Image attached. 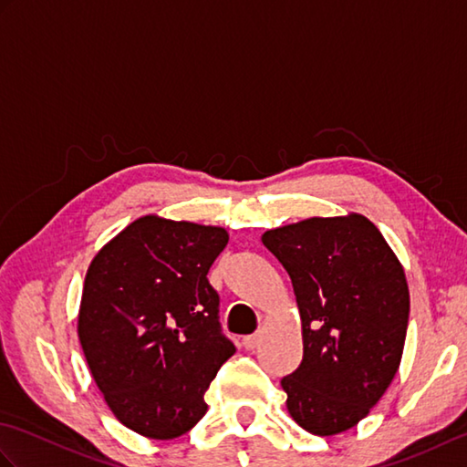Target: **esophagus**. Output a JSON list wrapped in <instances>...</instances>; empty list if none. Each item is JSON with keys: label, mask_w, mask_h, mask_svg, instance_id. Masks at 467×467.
I'll return each instance as SVG.
<instances>
[{"label": "esophagus", "mask_w": 467, "mask_h": 467, "mask_svg": "<svg viewBox=\"0 0 467 467\" xmlns=\"http://www.w3.org/2000/svg\"><path fill=\"white\" fill-rule=\"evenodd\" d=\"M261 343H263V331H256V333H253V335H246L244 339H243L244 349H249V351L256 349V347H259Z\"/></svg>", "instance_id": "34e87169"}]
</instances>
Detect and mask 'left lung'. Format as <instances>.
<instances>
[{
    "mask_svg": "<svg viewBox=\"0 0 467 467\" xmlns=\"http://www.w3.org/2000/svg\"><path fill=\"white\" fill-rule=\"evenodd\" d=\"M263 244L289 273L303 361L281 379L305 431L355 428L400 369L410 319L403 266L369 218L351 213L273 228Z\"/></svg>",
    "mask_w": 467,
    "mask_h": 467,
    "instance_id": "1",
    "label": "left lung"
}]
</instances>
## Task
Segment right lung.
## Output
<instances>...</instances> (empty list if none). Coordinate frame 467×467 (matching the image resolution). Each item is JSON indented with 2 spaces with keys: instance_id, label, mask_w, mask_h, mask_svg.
I'll return each mask as SVG.
<instances>
[{
  "instance_id": "obj_1",
  "label": "right lung",
  "mask_w": 467,
  "mask_h": 467,
  "mask_svg": "<svg viewBox=\"0 0 467 467\" xmlns=\"http://www.w3.org/2000/svg\"><path fill=\"white\" fill-rule=\"evenodd\" d=\"M221 226L146 214L88 266L78 337L98 389L128 430L174 440L202 420L204 393L236 349L206 275Z\"/></svg>"
}]
</instances>
